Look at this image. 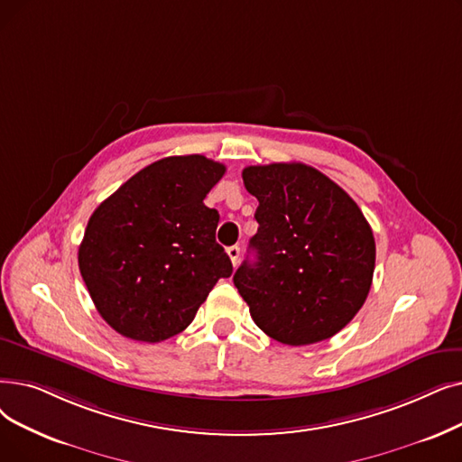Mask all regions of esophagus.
I'll return each mask as SVG.
<instances>
[{
	"label": "esophagus",
	"mask_w": 462,
	"mask_h": 462,
	"mask_svg": "<svg viewBox=\"0 0 462 462\" xmlns=\"http://www.w3.org/2000/svg\"><path fill=\"white\" fill-rule=\"evenodd\" d=\"M226 253H228L230 260H232V264L237 266V263H239V247H237V245H232V247L226 249Z\"/></svg>",
	"instance_id": "34e87169"
}]
</instances>
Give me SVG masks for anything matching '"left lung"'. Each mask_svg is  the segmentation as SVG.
<instances>
[{
    "instance_id": "8db88e82",
    "label": "left lung",
    "mask_w": 462,
    "mask_h": 462,
    "mask_svg": "<svg viewBox=\"0 0 462 462\" xmlns=\"http://www.w3.org/2000/svg\"><path fill=\"white\" fill-rule=\"evenodd\" d=\"M256 234L234 285L260 330L287 346L323 342L363 308L375 268L374 234L355 199L319 170L249 166Z\"/></svg>"
}]
</instances>
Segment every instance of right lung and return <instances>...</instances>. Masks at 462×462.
Returning <instances> with one entry per match:
<instances>
[{
	"label": "right lung",
	"instance_id": "right-lung-1",
	"mask_svg": "<svg viewBox=\"0 0 462 462\" xmlns=\"http://www.w3.org/2000/svg\"><path fill=\"white\" fill-rule=\"evenodd\" d=\"M225 164L168 156L137 171L92 213L79 270L97 313L135 342L183 332L232 263L215 242L217 209L204 199Z\"/></svg>",
	"mask_w": 462,
	"mask_h": 462
}]
</instances>
